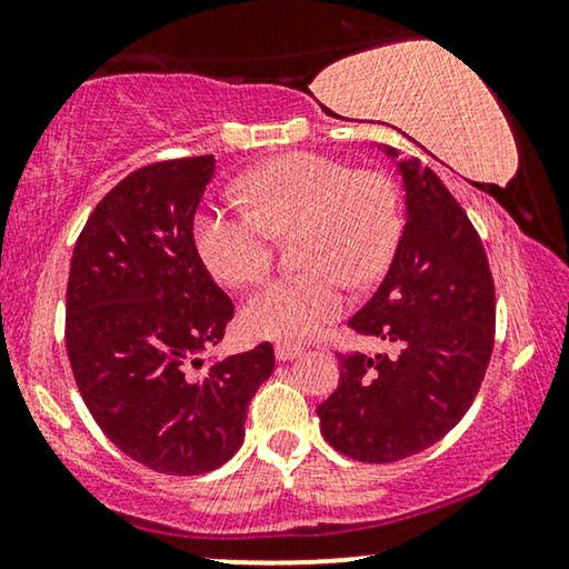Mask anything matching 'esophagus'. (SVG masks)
<instances>
[{"label": "esophagus", "instance_id": "esophagus-1", "mask_svg": "<svg viewBox=\"0 0 569 569\" xmlns=\"http://www.w3.org/2000/svg\"><path fill=\"white\" fill-rule=\"evenodd\" d=\"M274 352H277V360L287 362V360H298V357L306 352V349H302L300 345H277Z\"/></svg>", "mask_w": 569, "mask_h": 569}]
</instances>
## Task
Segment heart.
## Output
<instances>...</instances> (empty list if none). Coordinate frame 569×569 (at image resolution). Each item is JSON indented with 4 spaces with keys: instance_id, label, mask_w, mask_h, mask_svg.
<instances>
[{
    "instance_id": "heart-1",
    "label": "heart",
    "mask_w": 569,
    "mask_h": 569,
    "mask_svg": "<svg viewBox=\"0 0 569 569\" xmlns=\"http://www.w3.org/2000/svg\"><path fill=\"white\" fill-rule=\"evenodd\" d=\"M243 209H201L193 240L209 271L230 287L261 282L274 267L277 238L300 232L306 271L282 277L243 308L246 329L263 339L302 341L331 323L347 282L370 287L386 274L403 236L396 183L321 152H287L240 183Z\"/></svg>"
}]
</instances>
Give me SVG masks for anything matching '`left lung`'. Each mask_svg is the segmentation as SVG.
<instances>
[{"label":"left lung","instance_id":"8db88e82","mask_svg":"<svg viewBox=\"0 0 569 569\" xmlns=\"http://www.w3.org/2000/svg\"><path fill=\"white\" fill-rule=\"evenodd\" d=\"M399 170L401 246L378 292L349 318L396 355H337L339 386L316 409L329 446L365 463L401 461L446 438L477 399L495 347V282L479 232L430 168L411 158Z\"/></svg>","mask_w":569,"mask_h":569}]
</instances>
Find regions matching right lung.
I'll return each mask as SVG.
<instances>
[{"mask_svg": "<svg viewBox=\"0 0 569 569\" xmlns=\"http://www.w3.org/2000/svg\"><path fill=\"white\" fill-rule=\"evenodd\" d=\"M212 176V154L129 173L84 222L67 282V355L84 407L116 448L173 477L236 456L248 403L274 372L269 341L197 372L236 313L193 243Z\"/></svg>", "mask_w": 569, "mask_h": 569, "instance_id": "obj_1", "label": "right lung"}]
</instances>
